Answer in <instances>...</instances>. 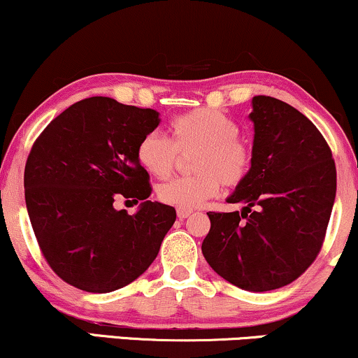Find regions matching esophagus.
Masks as SVG:
<instances>
[{
  "instance_id": "1",
  "label": "esophagus",
  "mask_w": 358,
  "mask_h": 358,
  "mask_svg": "<svg viewBox=\"0 0 358 358\" xmlns=\"http://www.w3.org/2000/svg\"><path fill=\"white\" fill-rule=\"evenodd\" d=\"M191 214H192V210H189V209H178V217H179L180 220L187 219Z\"/></svg>"
}]
</instances>
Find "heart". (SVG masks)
<instances>
[{"instance_id": "obj_1", "label": "heart", "mask_w": 358, "mask_h": 358, "mask_svg": "<svg viewBox=\"0 0 358 358\" xmlns=\"http://www.w3.org/2000/svg\"><path fill=\"white\" fill-rule=\"evenodd\" d=\"M172 143L164 134L151 131L143 136L136 157L144 171L164 179L178 162L179 152H196L191 178L167 180L157 187V197L164 204L179 209H197L215 197L222 182L236 187L244 182L252 162L250 149L239 141L241 127L226 113L199 108L171 122Z\"/></svg>"}]
</instances>
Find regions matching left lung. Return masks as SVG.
I'll return each instance as SVG.
<instances>
[{
    "instance_id": "8db88e82",
    "label": "left lung",
    "mask_w": 358,
    "mask_h": 358,
    "mask_svg": "<svg viewBox=\"0 0 358 358\" xmlns=\"http://www.w3.org/2000/svg\"><path fill=\"white\" fill-rule=\"evenodd\" d=\"M252 162L227 197L236 213H207L202 254L222 279L250 292L280 289L310 267L325 239L337 191L327 141L284 101L254 96Z\"/></svg>"
}]
</instances>
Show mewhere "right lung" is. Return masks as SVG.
<instances>
[{
	"label": "right lung",
	"mask_w": 358,
	"mask_h": 358,
	"mask_svg": "<svg viewBox=\"0 0 358 358\" xmlns=\"http://www.w3.org/2000/svg\"><path fill=\"white\" fill-rule=\"evenodd\" d=\"M161 122L154 109L94 96L46 126L24 167V199L39 249L69 285L106 294L148 271L176 220L151 202L149 174L136 157L143 136ZM141 200L129 216L112 204Z\"/></svg>",
	"instance_id": "1"
}]
</instances>
